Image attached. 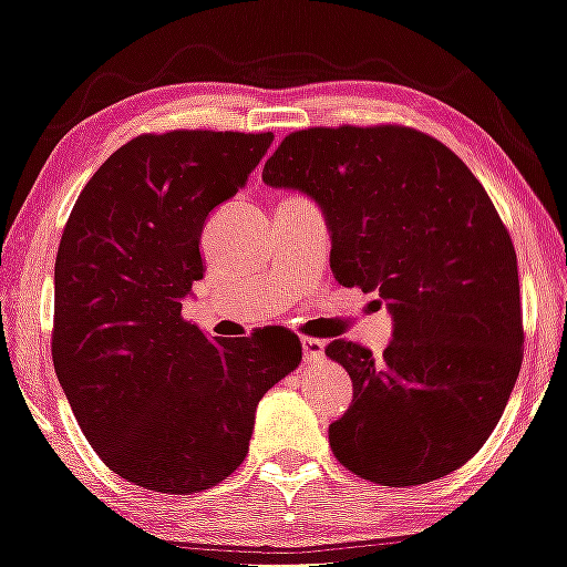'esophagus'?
<instances>
[{"instance_id":"esophagus-1","label":"esophagus","mask_w":567,"mask_h":567,"mask_svg":"<svg viewBox=\"0 0 567 567\" xmlns=\"http://www.w3.org/2000/svg\"><path fill=\"white\" fill-rule=\"evenodd\" d=\"M302 353H306L308 364H318L326 357V343L318 338H302Z\"/></svg>"}]
</instances>
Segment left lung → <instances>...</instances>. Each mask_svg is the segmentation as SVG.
<instances>
[{
    "label": "left lung",
    "mask_w": 567,
    "mask_h": 567,
    "mask_svg": "<svg viewBox=\"0 0 567 567\" xmlns=\"http://www.w3.org/2000/svg\"><path fill=\"white\" fill-rule=\"evenodd\" d=\"M261 181L318 203L333 277L377 290L392 316L382 357L326 349L353 382L328 427L336 458L382 486L461 468L499 422L525 341L517 255L484 185L437 140L392 124L287 134Z\"/></svg>",
    "instance_id": "left-lung-1"
}]
</instances>
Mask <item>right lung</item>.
I'll return each instance as SVG.
<instances>
[{
  "label": "right lung",
  "instance_id": "add662e5",
  "mask_svg": "<svg viewBox=\"0 0 567 567\" xmlns=\"http://www.w3.org/2000/svg\"><path fill=\"white\" fill-rule=\"evenodd\" d=\"M275 134L183 130L126 142L81 190L55 259L53 364L99 458L150 492L221 484L267 390L298 369L282 328L208 338L183 320L208 214Z\"/></svg>",
  "mask_w": 567,
  "mask_h": 567
}]
</instances>
